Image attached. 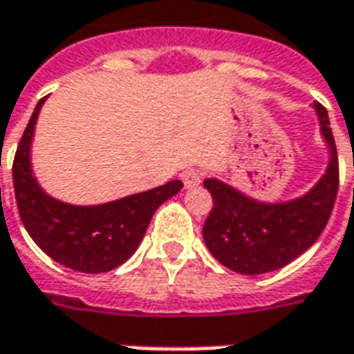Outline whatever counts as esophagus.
Listing matches in <instances>:
<instances>
[{
	"label": "esophagus",
	"mask_w": 354,
	"mask_h": 354,
	"mask_svg": "<svg viewBox=\"0 0 354 354\" xmlns=\"http://www.w3.org/2000/svg\"><path fill=\"white\" fill-rule=\"evenodd\" d=\"M181 179L185 183V189H194V187H198L202 181V171L201 169H185L181 173Z\"/></svg>",
	"instance_id": "obj_1"
}]
</instances>
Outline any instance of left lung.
<instances>
[{"label":"left lung","instance_id":"left-lung-1","mask_svg":"<svg viewBox=\"0 0 354 354\" xmlns=\"http://www.w3.org/2000/svg\"><path fill=\"white\" fill-rule=\"evenodd\" d=\"M314 111L328 148V165L304 194L260 201L221 179H204L214 208L202 237L219 264L243 275L268 274L293 262L320 237L335 204L339 169L328 111L320 104H314Z\"/></svg>","mask_w":354,"mask_h":354}]
</instances>
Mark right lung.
<instances>
[{"label": "right lung", "mask_w": 354, "mask_h": 354, "mask_svg": "<svg viewBox=\"0 0 354 354\" xmlns=\"http://www.w3.org/2000/svg\"><path fill=\"white\" fill-rule=\"evenodd\" d=\"M42 98L24 129L13 162V187L24 229L46 254L65 268L104 274L125 264L142 243L153 212L183 189L169 181L150 191L104 204H69L53 198L36 181L30 163L34 129Z\"/></svg>", "instance_id": "1"}]
</instances>
